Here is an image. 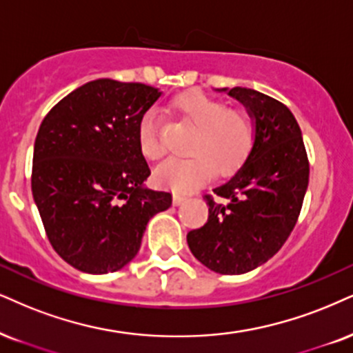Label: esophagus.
<instances>
[{
  "label": "esophagus",
  "instance_id": "34e87169",
  "mask_svg": "<svg viewBox=\"0 0 353 353\" xmlns=\"http://www.w3.org/2000/svg\"><path fill=\"white\" fill-rule=\"evenodd\" d=\"M185 201H186V196H183V194L173 193V206H181Z\"/></svg>",
  "mask_w": 353,
  "mask_h": 353
}]
</instances>
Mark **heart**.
<instances>
[{
    "instance_id": "1",
    "label": "heart",
    "mask_w": 353,
    "mask_h": 353,
    "mask_svg": "<svg viewBox=\"0 0 353 353\" xmlns=\"http://www.w3.org/2000/svg\"><path fill=\"white\" fill-rule=\"evenodd\" d=\"M173 110L196 129L190 145L191 157L168 159L154 172L155 183L175 193H191L214 176L234 172L247 159L254 143V123L247 112L228 110L223 101L203 93H186L173 101ZM143 157L159 160L165 154L157 111L143 112L137 128Z\"/></svg>"
}]
</instances>
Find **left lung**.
I'll list each match as a JSON object with an SVG mask.
<instances>
[{"instance_id": "1", "label": "left lung", "mask_w": 353, "mask_h": 353, "mask_svg": "<svg viewBox=\"0 0 353 353\" xmlns=\"http://www.w3.org/2000/svg\"><path fill=\"white\" fill-rule=\"evenodd\" d=\"M243 104L255 137L242 167L208 194L210 217L190 230L188 247L204 267L241 275L272 259L293 230L310 181L301 129L285 104L252 88H221Z\"/></svg>"}]
</instances>
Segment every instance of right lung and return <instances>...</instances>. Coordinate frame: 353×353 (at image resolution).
Returning <instances> with one entry per match:
<instances>
[{"label": "right lung", "instance_id": "1", "mask_svg": "<svg viewBox=\"0 0 353 353\" xmlns=\"http://www.w3.org/2000/svg\"><path fill=\"white\" fill-rule=\"evenodd\" d=\"M162 91L99 78L73 90L39 128L32 196L47 237L72 267L117 272L141 249L147 223L172 194L145 186L137 128Z\"/></svg>", "mask_w": 353, "mask_h": 353}]
</instances>
